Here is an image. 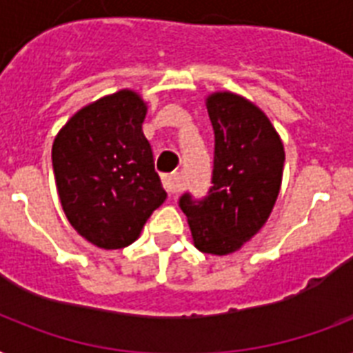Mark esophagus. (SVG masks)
<instances>
[{"label":"esophagus","instance_id":"obj_1","mask_svg":"<svg viewBox=\"0 0 353 353\" xmlns=\"http://www.w3.org/2000/svg\"><path fill=\"white\" fill-rule=\"evenodd\" d=\"M163 187L168 194L179 192V176L177 174H165L163 176Z\"/></svg>","mask_w":353,"mask_h":353}]
</instances>
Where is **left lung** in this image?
<instances>
[{"mask_svg":"<svg viewBox=\"0 0 353 353\" xmlns=\"http://www.w3.org/2000/svg\"><path fill=\"white\" fill-rule=\"evenodd\" d=\"M214 130L212 187L201 199L183 194L194 243L207 254H229L268 221L279 198L284 146L269 119L245 99L214 93L207 99Z\"/></svg>","mask_w":353,"mask_h":353,"instance_id":"obj_1","label":"left lung"}]
</instances>
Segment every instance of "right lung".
<instances>
[{
  "instance_id": "right-lung-1",
  "label": "right lung",
  "mask_w": 353,
  "mask_h": 353,
  "mask_svg": "<svg viewBox=\"0 0 353 353\" xmlns=\"http://www.w3.org/2000/svg\"><path fill=\"white\" fill-rule=\"evenodd\" d=\"M146 106L122 90L82 108L52 144V170L63 212L82 238L101 249L137 240L166 199L143 133Z\"/></svg>"
}]
</instances>
